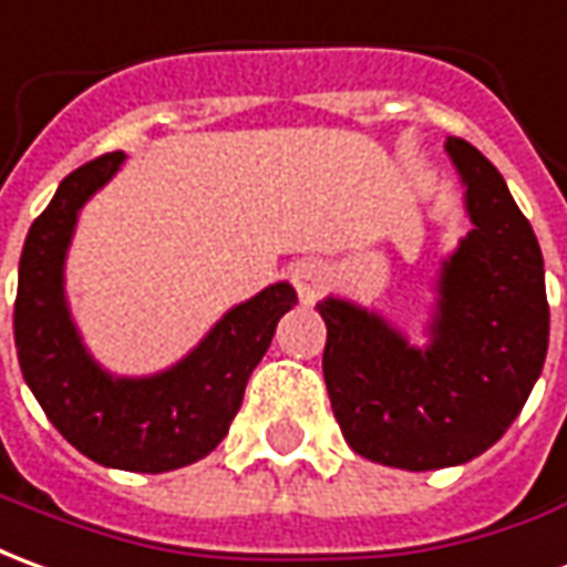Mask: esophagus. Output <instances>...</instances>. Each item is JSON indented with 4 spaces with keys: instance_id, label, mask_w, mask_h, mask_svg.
Returning a JSON list of instances; mask_svg holds the SVG:
<instances>
[{
    "instance_id": "1",
    "label": "esophagus",
    "mask_w": 567,
    "mask_h": 567,
    "mask_svg": "<svg viewBox=\"0 0 567 567\" xmlns=\"http://www.w3.org/2000/svg\"><path fill=\"white\" fill-rule=\"evenodd\" d=\"M292 287L299 292V299L305 305H311L320 296V292L327 290L329 284V271L323 265L317 262V259H302V262L292 265Z\"/></svg>"
}]
</instances>
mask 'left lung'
Returning a JSON list of instances; mask_svg holds the SVG:
<instances>
[{
	"instance_id": "obj_1",
	"label": "left lung",
	"mask_w": 567,
	"mask_h": 567,
	"mask_svg": "<svg viewBox=\"0 0 567 567\" xmlns=\"http://www.w3.org/2000/svg\"><path fill=\"white\" fill-rule=\"evenodd\" d=\"M473 228L436 280L431 344L412 348L375 311L329 296L323 379L357 455L400 470L467 464L507 433L549 344L544 256L504 176L461 136L445 140Z\"/></svg>"
}]
</instances>
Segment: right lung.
<instances>
[{
    "label": "right lung",
    "instance_id": "right-lung-1",
    "mask_svg": "<svg viewBox=\"0 0 567 567\" xmlns=\"http://www.w3.org/2000/svg\"><path fill=\"white\" fill-rule=\"evenodd\" d=\"M100 155L60 183L23 240L14 299V344L23 381L60 436L103 467L164 473L210 455L238 415L250 372L296 299L287 280L235 305L176 367L148 379H115L87 354L72 323L63 262L82 204L122 167Z\"/></svg>",
    "mask_w": 567,
    "mask_h": 567
}]
</instances>
